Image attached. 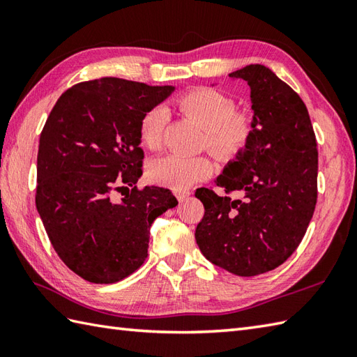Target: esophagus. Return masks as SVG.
<instances>
[{
	"label": "esophagus",
	"instance_id": "1",
	"mask_svg": "<svg viewBox=\"0 0 357 357\" xmlns=\"http://www.w3.org/2000/svg\"><path fill=\"white\" fill-rule=\"evenodd\" d=\"M190 195H192L190 192H178V193H176V198H178L179 202H184Z\"/></svg>",
	"mask_w": 357,
	"mask_h": 357
}]
</instances>
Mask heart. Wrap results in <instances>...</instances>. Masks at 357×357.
Here are the masks:
<instances>
[{
    "label": "heart",
    "mask_w": 357,
    "mask_h": 357,
    "mask_svg": "<svg viewBox=\"0 0 357 357\" xmlns=\"http://www.w3.org/2000/svg\"><path fill=\"white\" fill-rule=\"evenodd\" d=\"M178 107L206 130L207 149L215 156L229 159L247 147L253 133V118L244 110H234V101L218 90L199 87L178 100ZM169 119L164 107H153L144 115L139 136L144 146L155 150L161 146L162 133ZM211 173L207 158L169 153L158 158L149 167V178L153 183L187 190Z\"/></svg>",
    "instance_id": "obj_1"
}]
</instances>
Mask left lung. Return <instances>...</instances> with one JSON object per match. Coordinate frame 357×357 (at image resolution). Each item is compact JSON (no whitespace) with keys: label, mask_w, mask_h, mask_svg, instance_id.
<instances>
[{"label":"left lung","mask_w":357,"mask_h":357,"mask_svg":"<svg viewBox=\"0 0 357 357\" xmlns=\"http://www.w3.org/2000/svg\"><path fill=\"white\" fill-rule=\"evenodd\" d=\"M230 78L250 86L253 133L216 178L227 195L196 190L206 211L195 238L211 264L256 276L284 264L304 238L317 201V144L304 101L268 67L250 64Z\"/></svg>","instance_id":"8db88e82"}]
</instances>
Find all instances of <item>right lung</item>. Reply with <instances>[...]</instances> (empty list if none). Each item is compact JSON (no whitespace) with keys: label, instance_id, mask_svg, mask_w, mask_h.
<instances>
[{"label":"right lung","instance_id":"right-lung-1","mask_svg":"<svg viewBox=\"0 0 357 357\" xmlns=\"http://www.w3.org/2000/svg\"><path fill=\"white\" fill-rule=\"evenodd\" d=\"M173 90L121 78L84 81L59 96L45 121L36 210L61 261L89 282L113 284L138 270L151 224L178 206L167 188L136 187L141 121ZM123 188L128 193L116 200Z\"/></svg>","mask_w":357,"mask_h":357}]
</instances>
